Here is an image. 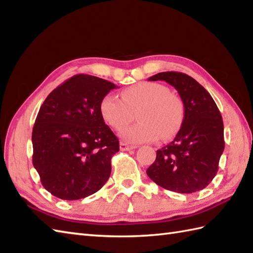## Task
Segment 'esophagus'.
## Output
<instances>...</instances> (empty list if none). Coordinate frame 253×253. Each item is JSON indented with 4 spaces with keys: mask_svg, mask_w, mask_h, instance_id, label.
<instances>
[{
    "mask_svg": "<svg viewBox=\"0 0 253 253\" xmlns=\"http://www.w3.org/2000/svg\"><path fill=\"white\" fill-rule=\"evenodd\" d=\"M120 148H121L122 151H130V150H135L137 147L131 146V144H128L126 142H121Z\"/></svg>",
    "mask_w": 253,
    "mask_h": 253,
    "instance_id": "34e87169",
    "label": "esophagus"
}]
</instances>
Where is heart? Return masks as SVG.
<instances>
[{
    "instance_id": "heart-1",
    "label": "heart",
    "mask_w": 253,
    "mask_h": 253,
    "mask_svg": "<svg viewBox=\"0 0 253 253\" xmlns=\"http://www.w3.org/2000/svg\"><path fill=\"white\" fill-rule=\"evenodd\" d=\"M122 100L106 94L100 102V114L113 129L121 130L137 112L139 123L125 130L124 141L142 143L159 138L169 140L176 136L184 124L185 106L181 99L169 93L165 85L144 82L128 87L122 92Z\"/></svg>"
}]
</instances>
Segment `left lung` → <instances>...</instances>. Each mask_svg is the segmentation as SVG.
Wrapping results in <instances>:
<instances>
[{
	"instance_id": "obj_1",
	"label": "left lung",
	"mask_w": 253,
	"mask_h": 253,
	"mask_svg": "<svg viewBox=\"0 0 253 253\" xmlns=\"http://www.w3.org/2000/svg\"><path fill=\"white\" fill-rule=\"evenodd\" d=\"M149 80H164L173 85L184 103L185 120L174 140L158 150L147 174L155 184L170 191L201 190L215 177L225 147L217 105L197 80L184 73H159Z\"/></svg>"
}]
</instances>
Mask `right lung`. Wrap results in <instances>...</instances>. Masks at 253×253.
<instances>
[{
  "mask_svg": "<svg viewBox=\"0 0 253 253\" xmlns=\"http://www.w3.org/2000/svg\"><path fill=\"white\" fill-rule=\"evenodd\" d=\"M114 84L76 75L47 95L32 129V163L45 189L63 200L93 195L111 175L120 141L100 114Z\"/></svg>",
  "mask_w": 253,
  "mask_h": 253,
  "instance_id": "1",
  "label": "right lung"
}]
</instances>
